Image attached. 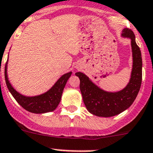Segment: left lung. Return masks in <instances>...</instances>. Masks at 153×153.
I'll return each instance as SVG.
<instances>
[{"mask_svg":"<svg viewBox=\"0 0 153 153\" xmlns=\"http://www.w3.org/2000/svg\"><path fill=\"white\" fill-rule=\"evenodd\" d=\"M122 35L131 39L133 58L131 78L124 89L116 93L104 91L92 83L85 74L75 73L80 79V90L85 107L91 114L96 116L109 117L120 114L131 106L140 89L143 62L140 47L130 29H124Z\"/></svg>","mask_w":153,"mask_h":153,"instance_id":"left-lung-1","label":"left lung"}]
</instances>
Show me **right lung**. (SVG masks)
Wrapping results in <instances>:
<instances>
[{"label": "right lung", "instance_id": "obj_1", "mask_svg": "<svg viewBox=\"0 0 153 153\" xmlns=\"http://www.w3.org/2000/svg\"><path fill=\"white\" fill-rule=\"evenodd\" d=\"M71 72H68L62 75L58 80L54 86L46 93L35 97H25L16 91L10 84L7 74V63L5 65L4 71L7 86L15 100L24 109L35 114H43V113L53 111L56 109L61 100L63 89L68 79L71 76Z\"/></svg>", "mask_w": 153, "mask_h": 153}]
</instances>
